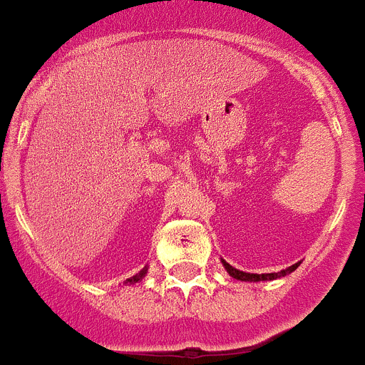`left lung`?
Instances as JSON below:
<instances>
[{
    "mask_svg": "<svg viewBox=\"0 0 365 365\" xmlns=\"http://www.w3.org/2000/svg\"><path fill=\"white\" fill-rule=\"evenodd\" d=\"M222 264H223V267H225V271H227L232 278H236V280H242V282H267V280H277V278L285 277V274H289V272H293L294 269L298 267V264H294V265H291V267L284 269V271H278V272H262V274H256V272L238 271V269H235V267H232V265H229L225 260H222Z\"/></svg>",
    "mask_w": 365,
    "mask_h": 365,
    "instance_id": "left-lung-1",
    "label": "left lung"
}]
</instances>
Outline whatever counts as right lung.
Instances as JSON below:
<instances>
[{
    "instance_id": "right-lung-1",
    "label": "right lung",
    "mask_w": 365,
    "mask_h": 365,
    "mask_svg": "<svg viewBox=\"0 0 365 365\" xmlns=\"http://www.w3.org/2000/svg\"><path fill=\"white\" fill-rule=\"evenodd\" d=\"M147 269L149 267H143L142 271L138 272V274H134V277H130V278H127L125 282H123V284H136V282H140V280H143V278H145V274H147Z\"/></svg>"
}]
</instances>
